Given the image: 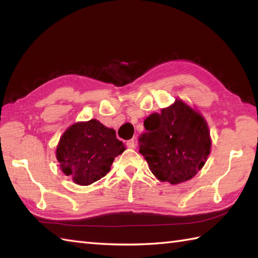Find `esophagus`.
<instances>
[{
	"label": "esophagus",
	"instance_id": "1",
	"mask_svg": "<svg viewBox=\"0 0 258 258\" xmlns=\"http://www.w3.org/2000/svg\"><path fill=\"white\" fill-rule=\"evenodd\" d=\"M135 140L132 139V140H128L127 142H126V146L128 147V149H135Z\"/></svg>",
	"mask_w": 258,
	"mask_h": 258
}]
</instances>
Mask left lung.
<instances>
[{
  "label": "left lung",
  "mask_w": 258,
  "mask_h": 258,
  "mask_svg": "<svg viewBox=\"0 0 258 258\" xmlns=\"http://www.w3.org/2000/svg\"><path fill=\"white\" fill-rule=\"evenodd\" d=\"M145 133L139 139L140 153L162 182L173 185L194 177L211 152L205 118L183 101L176 100L161 113L144 120Z\"/></svg>",
  "instance_id": "1"
}]
</instances>
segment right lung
<instances>
[{"label": "right lung", "mask_w": 258, "mask_h": 258, "mask_svg": "<svg viewBox=\"0 0 258 258\" xmlns=\"http://www.w3.org/2000/svg\"><path fill=\"white\" fill-rule=\"evenodd\" d=\"M125 151L115 131L96 119L79 122L65 131L56 147V160L67 176L90 185L109 172L114 158Z\"/></svg>", "instance_id": "add662e5"}]
</instances>
